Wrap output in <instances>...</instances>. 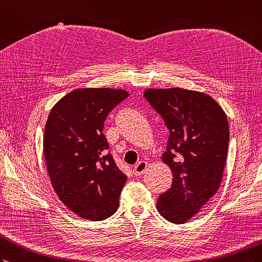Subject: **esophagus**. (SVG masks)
<instances>
[{
    "instance_id": "esophagus-1",
    "label": "esophagus",
    "mask_w": 262,
    "mask_h": 262,
    "mask_svg": "<svg viewBox=\"0 0 262 262\" xmlns=\"http://www.w3.org/2000/svg\"><path fill=\"white\" fill-rule=\"evenodd\" d=\"M146 167H147V163H146V162H139L133 168L134 175H135V176L143 175L145 173V171H146Z\"/></svg>"
}]
</instances>
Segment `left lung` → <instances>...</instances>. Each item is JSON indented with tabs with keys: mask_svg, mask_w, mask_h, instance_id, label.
<instances>
[{
	"mask_svg": "<svg viewBox=\"0 0 262 262\" xmlns=\"http://www.w3.org/2000/svg\"><path fill=\"white\" fill-rule=\"evenodd\" d=\"M145 99L169 130L162 160L173 182L157 200L167 221L185 223L216 193L229 146L226 114L209 95L181 88L147 89Z\"/></svg>",
	"mask_w": 262,
	"mask_h": 262,
	"instance_id": "left-lung-1",
	"label": "left lung"
}]
</instances>
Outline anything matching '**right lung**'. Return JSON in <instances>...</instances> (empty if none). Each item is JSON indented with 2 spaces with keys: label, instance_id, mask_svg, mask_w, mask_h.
I'll return each mask as SVG.
<instances>
[{
  "label": "right lung",
  "instance_id": "add662e5",
  "mask_svg": "<svg viewBox=\"0 0 262 262\" xmlns=\"http://www.w3.org/2000/svg\"><path fill=\"white\" fill-rule=\"evenodd\" d=\"M129 94L121 89H76L51 109L43 153L52 186L62 203L90 221L117 211L127 181L109 151L103 124Z\"/></svg>",
  "mask_w": 262,
  "mask_h": 262
}]
</instances>
